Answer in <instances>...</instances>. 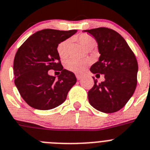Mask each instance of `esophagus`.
I'll return each instance as SVG.
<instances>
[{
  "label": "esophagus",
  "mask_w": 150,
  "mask_h": 150,
  "mask_svg": "<svg viewBox=\"0 0 150 150\" xmlns=\"http://www.w3.org/2000/svg\"><path fill=\"white\" fill-rule=\"evenodd\" d=\"M81 78H82V76H81V75H79V74H76V79H78V80H80Z\"/></svg>",
  "instance_id": "obj_1"
}]
</instances>
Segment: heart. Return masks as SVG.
Masks as SVG:
<instances>
[{
  "instance_id": "b5f03b06",
  "label": "heart",
  "mask_w": 150,
  "mask_h": 150,
  "mask_svg": "<svg viewBox=\"0 0 150 150\" xmlns=\"http://www.w3.org/2000/svg\"><path fill=\"white\" fill-rule=\"evenodd\" d=\"M74 39L77 41L81 46L84 48L91 50L96 44L95 39L88 34L81 33L78 35L75 36ZM70 45L69 39H66L64 41H61L58 46H57V53L61 59H66L69 54V47ZM91 61L90 59H69L65 62V67L67 70L75 73H83L86 70V69L91 65Z\"/></svg>"
}]
</instances>
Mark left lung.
Masks as SVG:
<instances>
[{
    "label": "left lung",
    "mask_w": 150,
    "mask_h": 150,
    "mask_svg": "<svg viewBox=\"0 0 150 150\" xmlns=\"http://www.w3.org/2000/svg\"><path fill=\"white\" fill-rule=\"evenodd\" d=\"M98 44L100 57L91 67L92 73L104 75L105 80L88 91L91 106L100 112L112 113L125 106L134 93L137 83L138 65L134 52L121 35L101 27L85 30Z\"/></svg>",
    "instance_id": "8db88e82"
}]
</instances>
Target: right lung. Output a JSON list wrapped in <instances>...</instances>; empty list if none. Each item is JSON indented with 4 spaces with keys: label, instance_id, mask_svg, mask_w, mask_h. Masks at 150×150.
Returning <instances> with one entry per match:
<instances>
[{
    "label": "right lung",
    "instance_id": "add662e5",
    "mask_svg": "<svg viewBox=\"0 0 150 150\" xmlns=\"http://www.w3.org/2000/svg\"><path fill=\"white\" fill-rule=\"evenodd\" d=\"M76 32L43 29L30 36L18 49L13 62L14 83L31 107L48 110L59 106L76 83L75 74L63 69L57 50L61 41ZM50 69L61 71L58 79L48 75Z\"/></svg>",
    "mask_w": 150,
    "mask_h": 150
}]
</instances>
